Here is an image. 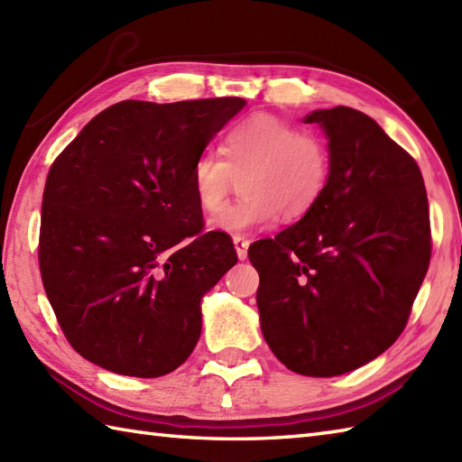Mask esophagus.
<instances>
[{
  "label": "esophagus",
  "mask_w": 462,
  "mask_h": 462,
  "mask_svg": "<svg viewBox=\"0 0 462 462\" xmlns=\"http://www.w3.org/2000/svg\"><path fill=\"white\" fill-rule=\"evenodd\" d=\"M248 246H250V240L242 238V236H234V248H236V254L240 260L248 258Z\"/></svg>",
  "instance_id": "1"
}]
</instances>
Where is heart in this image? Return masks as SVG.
Here are the masks:
<instances>
[{
  "label": "heart",
  "mask_w": 462,
  "mask_h": 462,
  "mask_svg": "<svg viewBox=\"0 0 462 462\" xmlns=\"http://www.w3.org/2000/svg\"><path fill=\"white\" fill-rule=\"evenodd\" d=\"M220 154L192 162L190 186L202 212L218 214L240 179L242 199L212 222L226 234L266 228L282 214L300 220L319 204L329 182V152L318 134L268 113L250 115L224 134Z\"/></svg>",
  "instance_id": "1"
}]
</instances>
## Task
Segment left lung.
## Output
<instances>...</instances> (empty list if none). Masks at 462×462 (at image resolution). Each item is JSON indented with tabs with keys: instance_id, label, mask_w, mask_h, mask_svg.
<instances>
[{
	"instance_id": "1",
	"label": "left lung",
	"mask_w": 462,
	"mask_h": 462,
	"mask_svg": "<svg viewBox=\"0 0 462 462\" xmlns=\"http://www.w3.org/2000/svg\"><path fill=\"white\" fill-rule=\"evenodd\" d=\"M328 136L319 204L250 246L263 339L283 365L336 377L365 365L405 329L430 260L423 176L407 151L351 106L311 111Z\"/></svg>"
}]
</instances>
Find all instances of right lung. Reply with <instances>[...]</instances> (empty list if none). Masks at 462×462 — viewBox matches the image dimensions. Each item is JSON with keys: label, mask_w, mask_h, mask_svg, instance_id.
Masks as SVG:
<instances>
[{"label": "right lung", "mask_w": 462, "mask_h": 462, "mask_svg": "<svg viewBox=\"0 0 462 462\" xmlns=\"http://www.w3.org/2000/svg\"><path fill=\"white\" fill-rule=\"evenodd\" d=\"M244 105L121 101L51 164L39 270L59 326L87 361L161 377L189 359L204 293L238 262L228 234L202 232L190 169Z\"/></svg>", "instance_id": "obj_1"}]
</instances>
